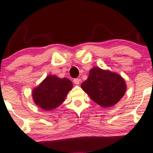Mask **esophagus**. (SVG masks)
<instances>
[{"label": "esophagus", "mask_w": 153, "mask_h": 153, "mask_svg": "<svg viewBox=\"0 0 153 153\" xmlns=\"http://www.w3.org/2000/svg\"><path fill=\"white\" fill-rule=\"evenodd\" d=\"M80 81H81L80 78H75L74 80H73V82H74V84L75 85H79L80 84Z\"/></svg>", "instance_id": "obj_1"}]
</instances>
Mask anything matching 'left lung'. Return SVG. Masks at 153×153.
<instances>
[{
	"instance_id": "obj_1",
	"label": "left lung",
	"mask_w": 153,
	"mask_h": 153,
	"mask_svg": "<svg viewBox=\"0 0 153 153\" xmlns=\"http://www.w3.org/2000/svg\"><path fill=\"white\" fill-rule=\"evenodd\" d=\"M81 87L92 100L101 106H113L123 98L126 84L119 74L94 67Z\"/></svg>"
}]
</instances>
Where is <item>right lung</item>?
I'll return each instance as SVG.
<instances>
[{
	"mask_svg": "<svg viewBox=\"0 0 153 153\" xmlns=\"http://www.w3.org/2000/svg\"><path fill=\"white\" fill-rule=\"evenodd\" d=\"M72 87V82L68 79L50 75L33 89V98L36 105L45 111H50L64 102Z\"/></svg>",
	"mask_w": 153,
	"mask_h": 153,
	"instance_id": "1",
	"label": "right lung"
}]
</instances>
